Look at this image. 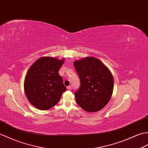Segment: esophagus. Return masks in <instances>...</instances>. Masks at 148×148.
Returning <instances> with one entry per match:
<instances>
[{"label": "esophagus", "instance_id": "esophagus-1", "mask_svg": "<svg viewBox=\"0 0 148 148\" xmlns=\"http://www.w3.org/2000/svg\"><path fill=\"white\" fill-rule=\"evenodd\" d=\"M71 89H72V87L71 86H67V90H69V91L71 90Z\"/></svg>", "mask_w": 148, "mask_h": 148}]
</instances>
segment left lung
Masks as SVG:
<instances>
[{"label": "left lung", "mask_w": 148, "mask_h": 148, "mask_svg": "<svg viewBox=\"0 0 148 148\" xmlns=\"http://www.w3.org/2000/svg\"><path fill=\"white\" fill-rule=\"evenodd\" d=\"M74 66L81 82L80 88L74 92L77 105L88 112L103 108L113 93L114 81L110 71L94 57L75 60Z\"/></svg>", "instance_id": "obj_1"}]
</instances>
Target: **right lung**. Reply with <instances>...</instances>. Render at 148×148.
<instances>
[{
	"label": "right lung",
	"mask_w": 148,
	"mask_h": 148,
	"mask_svg": "<svg viewBox=\"0 0 148 148\" xmlns=\"http://www.w3.org/2000/svg\"><path fill=\"white\" fill-rule=\"evenodd\" d=\"M64 58L42 57L33 64L26 74L24 89L28 101L36 108L47 110L59 101L66 88L58 71Z\"/></svg>",
	"instance_id": "obj_1"
}]
</instances>
